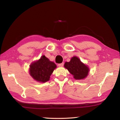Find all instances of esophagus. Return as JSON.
<instances>
[{
  "label": "esophagus",
  "mask_w": 120,
  "mask_h": 120,
  "mask_svg": "<svg viewBox=\"0 0 120 120\" xmlns=\"http://www.w3.org/2000/svg\"><path fill=\"white\" fill-rule=\"evenodd\" d=\"M64 63L62 62V63H61V64H58V66L60 67H62L64 66Z\"/></svg>",
  "instance_id": "34e87169"
}]
</instances>
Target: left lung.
I'll return each instance as SVG.
<instances>
[{
    "label": "left lung",
    "mask_w": 120,
    "mask_h": 120,
    "mask_svg": "<svg viewBox=\"0 0 120 120\" xmlns=\"http://www.w3.org/2000/svg\"><path fill=\"white\" fill-rule=\"evenodd\" d=\"M64 67L67 69L76 80H82L86 78L88 75L89 68L81 61L78 57L74 56L69 62H66Z\"/></svg>",
    "instance_id": "1"
}]
</instances>
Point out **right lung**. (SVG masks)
Listing matches in <instances>:
<instances>
[{
    "label": "right lung",
    "mask_w": 120,
    "mask_h": 120,
    "mask_svg": "<svg viewBox=\"0 0 120 120\" xmlns=\"http://www.w3.org/2000/svg\"><path fill=\"white\" fill-rule=\"evenodd\" d=\"M56 68V64L51 61L45 56L30 64L29 74L36 82H45L49 80L50 76Z\"/></svg>",
    "instance_id": "obj_1"
}]
</instances>
